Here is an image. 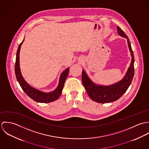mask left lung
Wrapping results in <instances>:
<instances>
[{"label":"left lung","instance_id":"8db88e82","mask_svg":"<svg viewBox=\"0 0 149 149\" xmlns=\"http://www.w3.org/2000/svg\"><path fill=\"white\" fill-rule=\"evenodd\" d=\"M117 30L120 36L127 38L128 47L132 56L131 65L125 78L120 82L113 85L107 86L96 85L88 78L84 70L82 72L81 79L86 91L90 98L97 103H107L118 100L127 90L134 76V57L129 38L125 33L119 26H117Z\"/></svg>","mask_w":149,"mask_h":149}]
</instances>
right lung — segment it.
<instances>
[{
    "label": "right lung",
    "mask_w": 149,
    "mask_h": 149,
    "mask_svg": "<svg viewBox=\"0 0 149 149\" xmlns=\"http://www.w3.org/2000/svg\"><path fill=\"white\" fill-rule=\"evenodd\" d=\"M23 41L19 45L17 53L16 61L15 65V76L19 85L21 86L22 89L27 94V95H28L31 99H32L33 100L37 102L45 103H50L56 100L60 96L62 93V91L64 88V83L69 73V68L66 69L61 73L60 79L59 84L58 85L57 89L54 91L50 93H44L32 88L24 81V79L22 76L19 68V52L22 44Z\"/></svg>",
    "instance_id": "right-lung-1"
}]
</instances>
